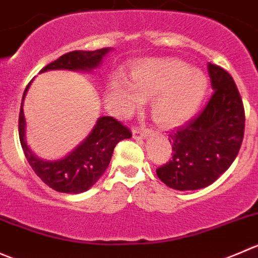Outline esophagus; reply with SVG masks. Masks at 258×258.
<instances>
[{
    "instance_id": "esophagus-1",
    "label": "esophagus",
    "mask_w": 258,
    "mask_h": 258,
    "mask_svg": "<svg viewBox=\"0 0 258 258\" xmlns=\"http://www.w3.org/2000/svg\"><path fill=\"white\" fill-rule=\"evenodd\" d=\"M148 134V129L143 128V126H134L133 128V135L134 138H144L147 137Z\"/></svg>"
}]
</instances>
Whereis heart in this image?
I'll use <instances>...</instances> for the list:
<instances>
[{
	"mask_svg": "<svg viewBox=\"0 0 258 258\" xmlns=\"http://www.w3.org/2000/svg\"><path fill=\"white\" fill-rule=\"evenodd\" d=\"M205 73L174 58H143L130 66L129 78L114 74L106 101L116 115L128 116L144 99L152 98L150 111L158 124L175 126L189 120L207 93Z\"/></svg>",
	"mask_w": 258,
	"mask_h": 258,
	"instance_id": "heart-1",
	"label": "heart"
}]
</instances>
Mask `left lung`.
I'll return each mask as SVG.
<instances>
[{
	"instance_id": "8db88e82",
	"label": "left lung",
	"mask_w": 258,
	"mask_h": 258,
	"mask_svg": "<svg viewBox=\"0 0 258 258\" xmlns=\"http://www.w3.org/2000/svg\"><path fill=\"white\" fill-rule=\"evenodd\" d=\"M213 91L202 113L169 134L172 160L157 169L164 184L195 190L212 184L236 159L244 134V109L232 76L208 63Z\"/></svg>"
}]
</instances>
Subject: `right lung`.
<instances>
[{
  "label": "right lung",
  "mask_w": 258,
  "mask_h": 258,
  "mask_svg": "<svg viewBox=\"0 0 258 258\" xmlns=\"http://www.w3.org/2000/svg\"><path fill=\"white\" fill-rule=\"evenodd\" d=\"M110 50L111 47L99 48L95 51H71L46 65L40 73L60 69L91 71L100 65L104 56ZM31 83L32 81H30L25 89L19 116V135L25 157L37 177L52 189L73 195L85 192L104 174L110 163L115 145L120 140L132 138V133L128 126L123 125V123L113 116H101L88 138L70 154L57 160L40 159L27 147L25 137L26 121L22 105Z\"/></svg>",
  "instance_id": "1"
}]
</instances>
